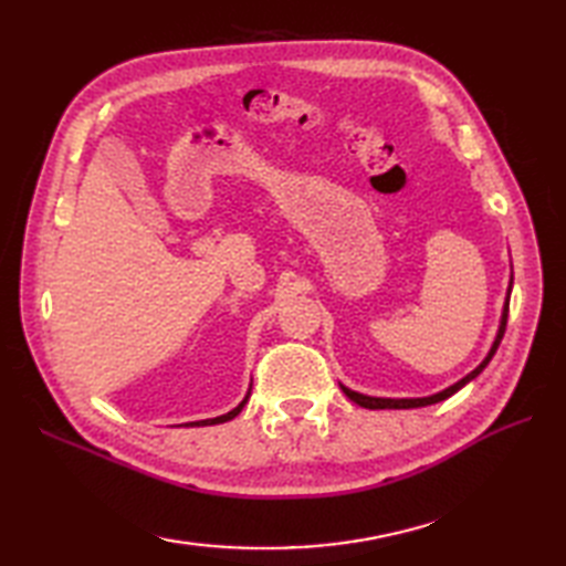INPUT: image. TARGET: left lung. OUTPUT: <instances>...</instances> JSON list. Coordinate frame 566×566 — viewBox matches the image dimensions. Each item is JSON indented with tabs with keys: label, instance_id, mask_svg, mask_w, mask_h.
<instances>
[{
	"label": "left lung",
	"instance_id": "obj_1",
	"mask_svg": "<svg viewBox=\"0 0 566 566\" xmlns=\"http://www.w3.org/2000/svg\"><path fill=\"white\" fill-rule=\"evenodd\" d=\"M511 286H513V276H511V284H509V296H506V302H503V311H501V323H499L496 338H494V343H491V350L486 353V357L482 359V363H479V367H474V369L469 371L467 377H462L460 381H454L452 387L442 389V391L432 394V396H420V399H384V396H367V394H359V391L347 389L345 384H340V389L345 391L347 399L355 401L357 406H363V408H371V411H377V408H420V406H430V403H440V401H444V399H450L452 394H457V391H460L462 387H467L469 381H472V379H476L479 375H482L484 367L491 363V357L496 355L499 345H501V338H503V333H506V321H509V302H511Z\"/></svg>",
	"mask_w": 566,
	"mask_h": 566
}]
</instances>
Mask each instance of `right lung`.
I'll return each mask as SVG.
<instances>
[{"mask_svg":"<svg viewBox=\"0 0 566 566\" xmlns=\"http://www.w3.org/2000/svg\"><path fill=\"white\" fill-rule=\"evenodd\" d=\"M250 389H252V384H250ZM250 389H248V394H245V399L240 401L233 411H228V413H223V416H216V418H207V420H195V423H187V426H216V423H226V420H231V418H235L240 411H243V406L248 403V399H250Z\"/></svg>","mask_w":566,"mask_h":566,"instance_id":"obj_1","label":"right lung"}]
</instances>
